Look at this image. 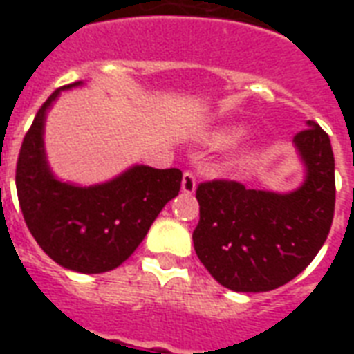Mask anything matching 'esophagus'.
Returning <instances> with one entry per match:
<instances>
[{
  "label": "esophagus",
  "mask_w": 354,
  "mask_h": 354,
  "mask_svg": "<svg viewBox=\"0 0 354 354\" xmlns=\"http://www.w3.org/2000/svg\"><path fill=\"white\" fill-rule=\"evenodd\" d=\"M196 191V178L193 172H183L182 178V193L183 194H193Z\"/></svg>",
  "instance_id": "esophagus-1"
}]
</instances>
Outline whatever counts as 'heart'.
Here are the masks:
<instances>
[{
	"mask_svg": "<svg viewBox=\"0 0 354 354\" xmlns=\"http://www.w3.org/2000/svg\"><path fill=\"white\" fill-rule=\"evenodd\" d=\"M248 132L246 124L235 122V124H222V127L211 128L207 132L200 136V141L207 147H226V145L235 143L236 139H241L244 133ZM263 152V147H248V149L241 150L230 160V167L233 169H244V167L252 165L253 161L257 160Z\"/></svg>",
	"mask_w": 354,
	"mask_h": 354,
	"instance_id": "b5f03b06",
	"label": "heart"
}]
</instances>
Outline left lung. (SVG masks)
Returning <instances> with one entry per match:
<instances>
[{"label":"left lung","mask_w":354,"mask_h":354,"mask_svg":"<svg viewBox=\"0 0 354 354\" xmlns=\"http://www.w3.org/2000/svg\"><path fill=\"white\" fill-rule=\"evenodd\" d=\"M294 138L301 185L288 193L246 189L215 180L200 183V222L193 232L200 263L233 292H268L313 263L335 215V156L314 121Z\"/></svg>","instance_id":"8db88e82"}]
</instances>
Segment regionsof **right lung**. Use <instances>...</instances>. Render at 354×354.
<instances>
[{
    "mask_svg": "<svg viewBox=\"0 0 354 354\" xmlns=\"http://www.w3.org/2000/svg\"><path fill=\"white\" fill-rule=\"evenodd\" d=\"M82 84L64 86L38 110L19 149L16 191L30 235L55 263L80 274H102L136 252L160 211L180 193L182 171L132 165L95 185L55 176L44 143L47 112L60 91Z\"/></svg>",
    "mask_w": 354,
    "mask_h": 354,
    "instance_id": "1",
    "label": "right lung"
}]
</instances>
